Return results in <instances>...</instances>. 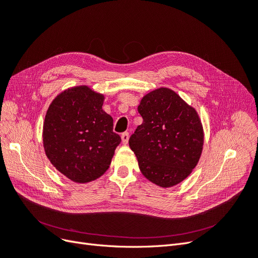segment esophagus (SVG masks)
<instances>
[{
  "instance_id": "34e87169",
  "label": "esophagus",
  "mask_w": 258,
  "mask_h": 258,
  "mask_svg": "<svg viewBox=\"0 0 258 258\" xmlns=\"http://www.w3.org/2000/svg\"><path fill=\"white\" fill-rule=\"evenodd\" d=\"M121 139H122V144L123 145H127L128 139H130V134H128V133L127 132L123 133V134L121 135Z\"/></svg>"
}]
</instances>
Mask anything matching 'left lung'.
Here are the masks:
<instances>
[{
	"label": "left lung",
	"mask_w": 258,
	"mask_h": 258,
	"mask_svg": "<svg viewBox=\"0 0 258 258\" xmlns=\"http://www.w3.org/2000/svg\"><path fill=\"white\" fill-rule=\"evenodd\" d=\"M138 112L143 123L128 140L144 176L161 187L187 178L204 146V130L197 111L174 91L160 88L146 94Z\"/></svg>",
	"instance_id": "8db88e82"
}]
</instances>
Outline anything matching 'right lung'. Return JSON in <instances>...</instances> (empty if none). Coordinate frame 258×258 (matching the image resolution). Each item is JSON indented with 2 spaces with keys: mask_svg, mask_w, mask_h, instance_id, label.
<instances>
[{
  "mask_svg": "<svg viewBox=\"0 0 258 258\" xmlns=\"http://www.w3.org/2000/svg\"><path fill=\"white\" fill-rule=\"evenodd\" d=\"M104 95L87 86L63 91L49 106L43 126L48 160L76 183H87L109 168L121 137L103 110Z\"/></svg>",
  "mask_w": 258,
  "mask_h": 258,
  "instance_id": "add662e5",
  "label": "right lung"
}]
</instances>
